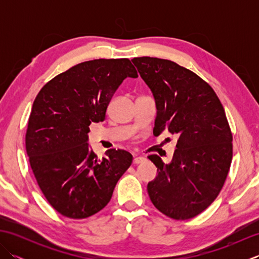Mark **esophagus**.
Returning a JSON list of instances; mask_svg holds the SVG:
<instances>
[{"label": "esophagus", "instance_id": "esophagus-1", "mask_svg": "<svg viewBox=\"0 0 259 259\" xmlns=\"http://www.w3.org/2000/svg\"><path fill=\"white\" fill-rule=\"evenodd\" d=\"M144 161H146V158H144V157H135V159H134L135 164H138V163H141Z\"/></svg>", "mask_w": 259, "mask_h": 259}]
</instances>
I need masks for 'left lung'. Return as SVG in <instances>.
<instances>
[{"label": "left lung", "instance_id": "8db88e82", "mask_svg": "<svg viewBox=\"0 0 259 259\" xmlns=\"http://www.w3.org/2000/svg\"><path fill=\"white\" fill-rule=\"evenodd\" d=\"M155 97L153 135L164 130L178 136L172 161L148 158L157 177L148 194L159 211L176 221L201 213L221 192L233 159V134L216 92L192 71L170 60L133 59Z\"/></svg>", "mask_w": 259, "mask_h": 259}]
</instances>
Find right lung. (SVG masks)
<instances>
[{"instance_id": "obj_1", "label": "right lung", "mask_w": 259, "mask_h": 259, "mask_svg": "<svg viewBox=\"0 0 259 259\" xmlns=\"http://www.w3.org/2000/svg\"><path fill=\"white\" fill-rule=\"evenodd\" d=\"M126 76H138L129 59L85 61L54 76L33 102L26 153L42 194L64 217L83 219L100 211L133 163L128 151L109 149L99 159L88 145L89 125L106 119Z\"/></svg>"}]
</instances>
